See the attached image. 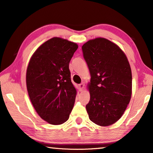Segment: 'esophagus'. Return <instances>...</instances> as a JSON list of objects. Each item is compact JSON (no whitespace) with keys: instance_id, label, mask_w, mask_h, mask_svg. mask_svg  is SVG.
Listing matches in <instances>:
<instances>
[{"instance_id":"obj_1","label":"esophagus","mask_w":153,"mask_h":153,"mask_svg":"<svg viewBox=\"0 0 153 153\" xmlns=\"http://www.w3.org/2000/svg\"><path fill=\"white\" fill-rule=\"evenodd\" d=\"M79 89L81 91H82V90H84V83H82V84H80L79 85Z\"/></svg>"}]
</instances>
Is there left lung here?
Instances as JSON below:
<instances>
[{
    "label": "left lung",
    "mask_w": 153,
    "mask_h": 153,
    "mask_svg": "<svg viewBox=\"0 0 153 153\" xmlns=\"http://www.w3.org/2000/svg\"><path fill=\"white\" fill-rule=\"evenodd\" d=\"M82 48L91 76L87 113L97 125L111 126L121 117L130 101V65L120 46L104 38L90 40Z\"/></svg>",
    "instance_id": "obj_1"
}]
</instances>
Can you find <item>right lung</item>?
Segmentation results:
<instances>
[{"mask_svg": "<svg viewBox=\"0 0 153 153\" xmlns=\"http://www.w3.org/2000/svg\"><path fill=\"white\" fill-rule=\"evenodd\" d=\"M77 48L75 42L52 38L36 49L28 63L30 99L38 115L52 125L65 122L73 109L77 92L69 64Z\"/></svg>", "mask_w": 153, "mask_h": 153, "instance_id": "add662e5", "label": "right lung"}]
</instances>
